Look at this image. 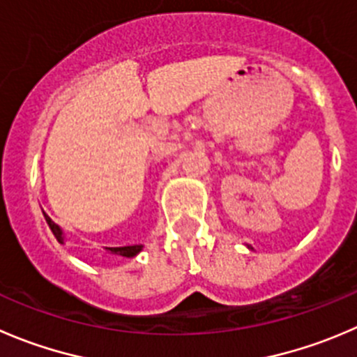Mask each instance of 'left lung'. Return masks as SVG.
<instances>
[{
  "mask_svg": "<svg viewBox=\"0 0 357 357\" xmlns=\"http://www.w3.org/2000/svg\"><path fill=\"white\" fill-rule=\"evenodd\" d=\"M248 248H249V249H252V248H251V245H248Z\"/></svg>",
  "mask_w": 357,
  "mask_h": 357,
  "instance_id": "1",
  "label": "left lung"
}]
</instances>
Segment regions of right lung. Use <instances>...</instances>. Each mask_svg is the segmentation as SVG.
I'll return each mask as SVG.
<instances>
[{"label":"right lung","instance_id":"obj_1","mask_svg":"<svg viewBox=\"0 0 357 357\" xmlns=\"http://www.w3.org/2000/svg\"><path fill=\"white\" fill-rule=\"evenodd\" d=\"M43 216H45V220H47L48 227H50L52 234L55 235V238H57V241L61 242V244H64V231L61 230V227H59V225H55L54 221H52L50 218H48L45 213H43ZM106 249H108L109 252H113V255L126 256V258H132V256H136L137 252H139L141 249H143V245L136 244V245H123V248H106Z\"/></svg>","mask_w":357,"mask_h":357}]
</instances>
